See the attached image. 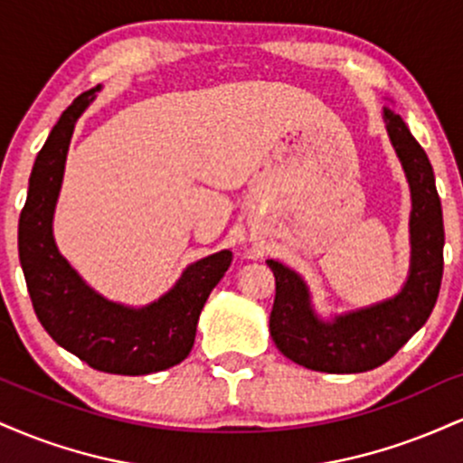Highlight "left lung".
Wrapping results in <instances>:
<instances>
[{"instance_id":"8db88e82","label":"left lung","mask_w":463,"mask_h":463,"mask_svg":"<svg viewBox=\"0 0 463 463\" xmlns=\"http://www.w3.org/2000/svg\"><path fill=\"white\" fill-rule=\"evenodd\" d=\"M385 121L413 202L411 272L401 294L333 322H320L313 316L300 276L279 261H268L276 279L269 335L287 359L309 370L354 374L379 368L422 328L438 300L444 272V222L433 167L401 115L385 109Z\"/></svg>"}]
</instances>
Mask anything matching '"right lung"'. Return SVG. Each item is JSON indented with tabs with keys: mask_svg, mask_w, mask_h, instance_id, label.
I'll return each mask as SVG.
<instances>
[{
	"mask_svg": "<svg viewBox=\"0 0 463 463\" xmlns=\"http://www.w3.org/2000/svg\"><path fill=\"white\" fill-rule=\"evenodd\" d=\"M95 91L99 87L67 106L36 156L19 215V261L36 317L58 346L93 370L150 374L172 368L191 353L202 307L231 268L232 254L222 250L189 265L172 291L143 309L104 300L82 283L58 252L52 217L73 126Z\"/></svg>",
	"mask_w": 463,
	"mask_h": 463,
	"instance_id": "add662e5",
	"label": "right lung"
}]
</instances>
